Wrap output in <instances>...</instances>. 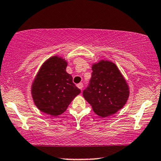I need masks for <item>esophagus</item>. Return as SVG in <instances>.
Here are the masks:
<instances>
[{
    "label": "esophagus",
    "instance_id": "1",
    "mask_svg": "<svg viewBox=\"0 0 161 161\" xmlns=\"http://www.w3.org/2000/svg\"><path fill=\"white\" fill-rule=\"evenodd\" d=\"M77 87H78L81 90V91H82V87H83V84L82 83H79V84H77Z\"/></svg>",
    "mask_w": 161,
    "mask_h": 161
}]
</instances>
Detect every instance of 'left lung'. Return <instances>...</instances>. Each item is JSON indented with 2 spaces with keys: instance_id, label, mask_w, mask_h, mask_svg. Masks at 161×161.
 I'll use <instances>...</instances> for the list:
<instances>
[{
  "instance_id": "8db88e82",
  "label": "left lung",
  "mask_w": 161,
  "mask_h": 161,
  "mask_svg": "<svg viewBox=\"0 0 161 161\" xmlns=\"http://www.w3.org/2000/svg\"><path fill=\"white\" fill-rule=\"evenodd\" d=\"M91 84L83 91L85 99L96 114L107 117L118 112L127 103L130 87L113 62L101 59L92 65Z\"/></svg>"
}]
</instances>
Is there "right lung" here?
Returning <instances> with one entry per match:
<instances>
[{
  "label": "right lung",
  "mask_w": 161,
  "mask_h": 161,
  "mask_svg": "<svg viewBox=\"0 0 161 161\" xmlns=\"http://www.w3.org/2000/svg\"><path fill=\"white\" fill-rule=\"evenodd\" d=\"M68 62L58 55L42 63L31 87L34 103L41 112L57 116L67 110L81 91L73 83L71 75L66 72Z\"/></svg>",
  "instance_id": "add662e5"
}]
</instances>
